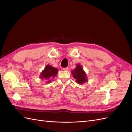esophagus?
Returning a JSON list of instances; mask_svg holds the SVG:
<instances>
[{
    "mask_svg": "<svg viewBox=\"0 0 132 132\" xmlns=\"http://www.w3.org/2000/svg\"><path fill=\"white\" fill-rule=\"evenodd\" d=\"M63 69L64 70H69V68H68V67L64 68H63Z\"/></svg>",
    "mask_w": 132,
    "mask_h": 132,
    "instance_id": "esophagus-1",
    "label": "esophagus"
}]
</instances>
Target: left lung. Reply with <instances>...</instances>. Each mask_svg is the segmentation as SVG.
<instances>
[{
	"label": "left lung",
	"instance_id": "8db88e82",
	"mask_svg": "<svg viewBox=\"0 0 132 132\" xmlns=\"http://www.w3.org/2000/svg\"><path fill=\"white\" fill-rule=\"evenodd\" d=\"M72 74L74 78L76 79V81L79 84H82V83L85 82L87 81L86 74L80 65H77L76 68L72 71Z\"/></svg>",
	"mask_w": 132,
	"mask_h": 132
}]
</instances>
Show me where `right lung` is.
<instances>
[{
  "label": "right lung",
  "instance_id": "1",
  "mask_svg": "<svg viewBox=\"0 0 132 132\" xmlns=\"http://www.w3.org/2000/svg\"><path fill=\"white\" fill-rule=\"evenodd\" d=\"M58 69L55 68H53L51 65H47L41 73V78L45 79H50V78H54L57 74ZM51 82V80L48 81V82Z\"/></svg>",
  "mask_w": 132,
  "mask_h": 132
}]
</instances>
